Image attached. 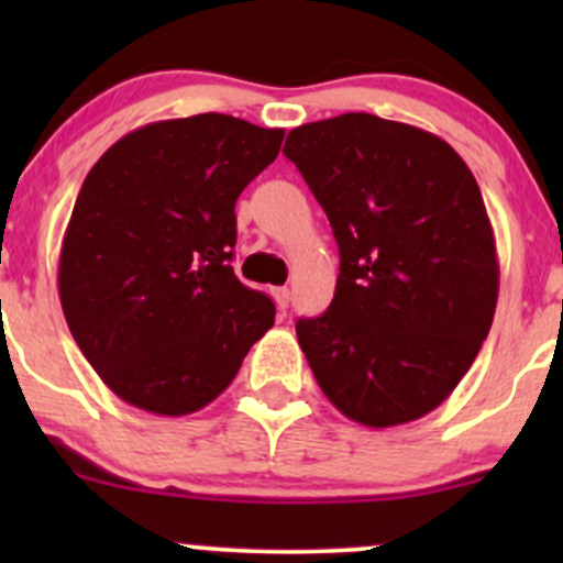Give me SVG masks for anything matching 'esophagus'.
Listing matches in <instances>:
<instances>
[{"mask_svg": "<svg viewBox=\"0 0 563 563\" xmlns=\"http://www.w3.org/2000/svg\"><path fill=\"white\" fill-rule=\"evenodd\" d=\"M273 296H275L277 307H280V309L288 307V299H290V290H288V288H275Z\"/></svg>", "mask_w": 563, "mask_h": 563, "instance_id": "34e87169", "label": "esophagus"}]
</instances>
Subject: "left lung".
I'll return each instance as SVG.
<instances>
[{
    "instance_id": "left-lung-1",
    "label": "left lung",
    "mask_w": 563,
    "mask_h": 563,
    "mask_svg": "<svg viewBox=\"0 0 563 563\" xmlns=\"http://www.w3.org/2000/svg\"><path fill=\"white\" fill-rule=\"evenodd\" d=\"M283 153L339 243L320 318L296 322L322 394L371 429L423 418L466 376L495 318V235L466 161L371 113L288 132Z\"/></svg>"
}]
</instances>
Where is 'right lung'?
I'll return each instance as SVG.
<instances>
[{"label":"right lung","mask_w":563,"mask_h":563,"mask_svg":"<svg viewBox=\"0 0 563 563\" xmlns=\"http://www.w3.org/2000/svg\"><path fill=\"white\" fill-rule=\"evenodd\" d=\"M283 129L224 113L156 121L102 153L63 235L57 290L102 384L156 416L222 394L273 328L275 303L232 273L235 200Z\"/></svg>","instance_id":"right-lung-1"}]
</instances>
